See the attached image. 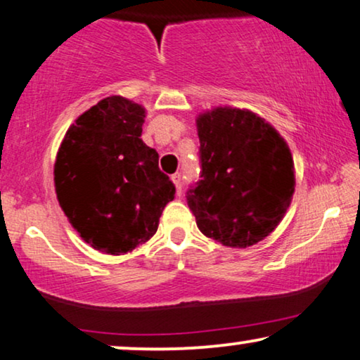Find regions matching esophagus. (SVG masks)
Here are the masks:
<instances>
[{
  "mask_svg": "<svg viewBox=\"0 0 360 360\" xmlns=\"http://www.w3.org/2000/svg\"><path fill=\"white\" fill-rule=\"evenodd\" d=\"M172 181H174L175 188H176V191H179V195H180L181 193V175L180 174L172 175Z\"/></svg>",
  "mask_w": 360,
  "mask_h": 360,
  "instance_id": "34e87169",
  "label": "esophagus"
}]
</instances>
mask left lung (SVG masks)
I'll return each mask as SVG.
<instances>
[{"label": "left lung", "instance_id": "left-lung-1", "mask_svg": "<svg viewBox=\"0 0 360 360\" xmlns=\"http://www.w3.org/2000/svg\"><path fill=\"white\" fill-rule=\"evenodd\" d=\"M201 180L186 193L196 226L226 248L264 240L287 214L295 164L287 141L250 110L216 106L196 116Z\"/></svg>", "mask_w": 360, "mask_h": 360}]
</instances>
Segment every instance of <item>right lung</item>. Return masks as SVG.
<instances>
[{
	"label": "right lung",
	"mask_w": 360,
	"mask_h": 360,
	"mask_svg": "<svg viewBox=\"0 0 360 360\" xmlns=\"http://www.w3.org/2000/svg\"><path fill=\"white\" fill-rule=\"evenodd\" d=\"M146 108L112 95L68 127L53 164L58 205L93 249L121 255L146 244L175 186L141 139Z\"/></svg>",
	"instance_id": "1"
}]
</instances>
